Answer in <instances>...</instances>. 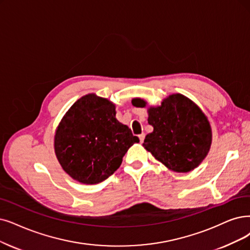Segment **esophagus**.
I'll return each mask as SVG.
<instances>
[{
  "label": "esophagus",
  "mask_w": 250,
  "mask_h": 250,
  "mask_svg": "<svg viewBox=\"0 0 250 250\" xmlns=\"http://www.w3.org/2000/svg\"><path fill=\"white\" fill-rule=\"evenodd\" d=\"M138 137H139V141H141V143H144V139H145V137H146V134H145V133H142Z\"/></svg>",
  "instance_id": "esophagus-1"
}]
</instances>
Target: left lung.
I'll return each instance as SVG.
<instances>
[{"mask_svg":"<svg viewBox=\"0 0 250 250\" xmlns=\"http://www.w3.org/2000/svg\"><path fill=\"white\" fill-rule=\"evenodd\" d=\"M132 104L144 107L146 102L135 98ZM147 112L154 131L146 136L144 146L157 160L175 172L191 171L203 161L210 148L211 128L192 101L172 94Z\"/></svg>","mask_w":250,"mask_h":250,"instance_id":"left-lung-1","label":"left lung"}]
</instances>
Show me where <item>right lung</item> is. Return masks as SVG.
I'll use <instances>...</instances> for the list:
<instances>
[{
  "mask_svg": "<svg viewBox=\"0 0 250 250\" xmlns=\"http://www.w3.org/2000/svg\"><path fill=\"white\" fill-rule=\"evenodd\" d=\"M139 139L116 119L115 104L88 94L77 101L59 124L55 154L76 181L93 185L111 176L128 148Z\"/></svg>",
  "mask_w": 250,
  "mask_h": 250,
  "instance_id": "1",
  "label": "right lung"
}]
</instances>
